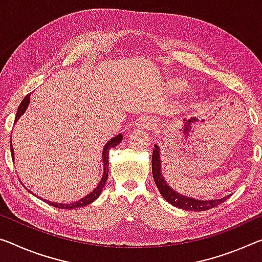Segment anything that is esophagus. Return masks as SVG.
Here are the masks:
<instances>
[{
  "label": "esophagus",
  "mask_w": 262,
  "mask_h": 262,
  "mask_svg": "<svg viewBox=\"0 0 262 262\" xmlns=\"http://www.w3.org/2000/svg\"><path fill=\"white\" fill-rule=\"evenodd\" d=\"M154 124H155L154 119L150 118V116H148V115L141 116L138 121H136V126L141 127V128H144V129H149V128H151L154 126Z\"/></svg>",
  "instance_id": "1"
}]
</instances>
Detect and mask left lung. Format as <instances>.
<instances>
[{
    "label": "left lung",
    "instance_id": "left-lung-1",
    "mask_svg": "<svg viewBox=\"0 0 262 262\" xmlns=\"http://www.w3.org/2000/svg\"><path fill=\"white\" fill-rule=\"evenodd\" d=\"M151 167H152V177L154 181L157 185V189L160 190V193L162 194L165 201L173 206L180 207L183 210L189 211H205L209 209H212L219 204H222L226 201V199L231 196L227 194L226 197L219 198V199H207V201H201V199H196L192 197L184 196L180 192L173 190L170 186L165 178L162 175V165H161V152L160 147L155 144V149L152 151L151 156Z\"/></svg>",
    "mask_w": 262,
    "mask_h": 262
}]
</instances>
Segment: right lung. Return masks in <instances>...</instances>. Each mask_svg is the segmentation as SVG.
<instances>
[{
    "label": "right lung",
    "mask_w": 262,
    "mask_h": 262,
    "mask_svg": "<svg viewBox=\"0 0 262 262\" xmlns=\"http://www.w3.org/2000/svg\"><path fill=\"white\" fill-rule=\"evenodd\" d=\"M30 94H28L26 98L23 99L22 102H20V105L18 106V110H17V113H16V118H15V123L18 121V119L22 116L24 113H26V111L28 110V106L29 103H30ZM122 140V134H118L115 135L114 138H112L108 142H107L105 146H103L102 149V165H103V172H102V177L100 182H99L98 185L95 186L94 190L92 192H90L89 194H86L85 197H82L80 199H78L77 202H72L70 203V204H63V203H56V202H50L47 201V199H43L44 202H47L48 204L58 207V209H65V210H71V209H78V207H82V206H86L91 204V203H93L95 199H97L99 196H100L101 191L103 189V186L106 184V181H107V177H108V152H110V149L111 148H114L118 146V144L121 142ZM10 150H11V157H12V161H15V156H14V148H12V144H10ZM22 183V182H20ZM29 192H31L30 190L28 189ZM34 193V192H31ZM35 194V193H34ZM36 196V194H35ZM38 197V196H37ZM39 198V197H38Z\"/></svg>",
    "instance_id": "add662e5"
}]
</instances>
